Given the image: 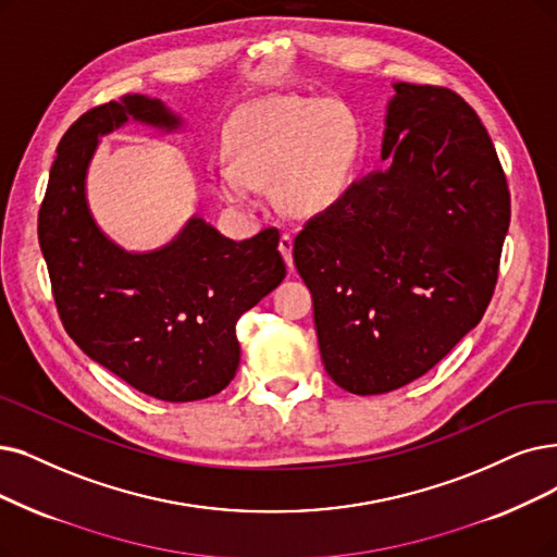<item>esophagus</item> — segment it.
Wrapping results in <instances>:
<instances>
[{
  "label": "esophagus",
  "instance_id": "obj_1",
  "mask_svg": "<svg viewBox=\"0 0 557 557\" xmlns=\"http://www.w3.org/2000/svg\"><path fill=\"white\" fill-rule=\"evenodd\" d=\"M278 251L287 264V270H293L295 267V260H293V235L290 233H283L281 239H278Z\"/></svg>",
  "mask_w": 557,
  "mask_h": 557
}]
</instances>
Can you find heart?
<instances>
[{
  "mask_svg": "<svg viewBox=\"0 0 557 557\" xmlns=\"http://www.w3.org/2000/svg\"><path fill=\"white\" fill-rule=\"evenodd\" d=\"M361 148V121L345 102L267 98L233 121V162L216 169L214 185L224 201L253 208L260 187L274 183L287 212L320 214L345 194Z\"/></svg>",
  "mask_w": 557,
  "mask_h": 557,
  "instance_id": "heart-1",
  "label": "heart"
}]
</instances>
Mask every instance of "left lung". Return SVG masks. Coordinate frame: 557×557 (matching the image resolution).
Wrapping results in <instances>:
<instances>
[{"instance_id": "obj_1", "label": "left lung", "mask_w": 557, "mask_h": 557, "mask_svg": "<svg viewBox=\"0 0 557 557\" xmlns=\"http://www.w3.org/2000/svg\"><path fill=\"white\" fill-rule=\"evenodd\" d=\"M384 169L295 237L324 370L382 395L432 370L492 301L509 189L475 111L441 86L393 84Z\"/></svg>"}]
</instances>
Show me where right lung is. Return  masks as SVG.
I'll use <instances>...</instances> for the list:
<instances>
[{"label":"right lung","instance_id":"obj_1","mask_svg":"<svg viewBox=\"0 0 557 557\" xmlns=\"http://www.w3.org/2000/svg\"><path fill=\"white\" fill-rule=\"evenodd\" d=\"M127 121L183 127L175 111L146 96L82 114L57 148L38 212L40 251L59 318L88 359L150 397L194 403L233 382L237 320L285 278L278 231L235 242L194 214L160 249L119 247L88 208L86 173L100 137Z\"/></svg>","mask_w":557,"mask_h":557}]
</instances>
